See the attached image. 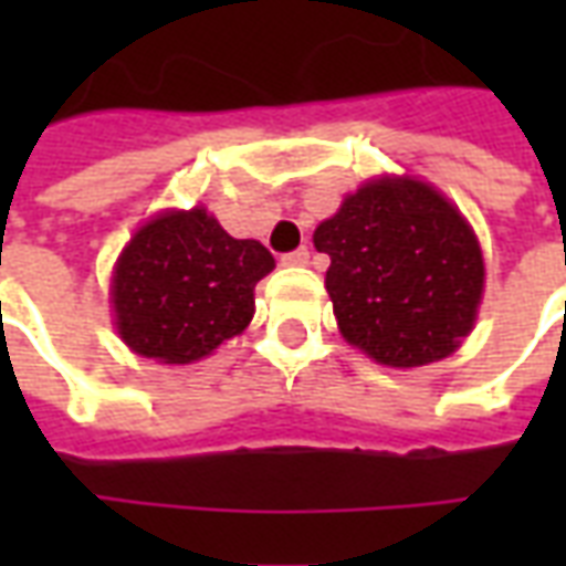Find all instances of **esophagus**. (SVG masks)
Listing matches in <instances>:
<instances>
[{
	"mask_svg": "<svg viewBox=\"0 0 566 566\" xmlns=\"http://www.w3.org/2000/svg\"><path fill=\"white\" fill-rule=\"evenodd\" d=\"M282 263L284 266H306L308 263V248H296V251H287V254H282Z\"/></svg>",
	"mask_w": 566,
	"mask_h": 566,
	"instance_id": "34e87169",
	"label": "esophagus"
}]
</instances>
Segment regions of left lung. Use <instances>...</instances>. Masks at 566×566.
Returning <instances> with one entry per match:
<instances>
[{
  "label": "left lung",
  "mask_w": 566,
  "mask_h": 566,
  "mask_svg": "<svg viewBox=\"0 0 566 566\" xmlns=\"http://www.w3.org/2000/svg\"><path fill=\"white\" fill-rule=\"evenodd\" d=\"M331 254L327 294L339 331L388 367L449 357L473 331L485 266L470 223L412 178H381L315 230Z\"/></svg>",
  "instance_id": "obj_1"
}]
</instances>
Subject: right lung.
<instances>
[{
	"label": "right lung",
	"mask_w": 566,
	"mask_h": 566,
	"mask_svg": "<svg viewBox=\"0 0 566 566\" xmlns=\"http://www.w3.org/2000/svg\"><path fill=\"white\" fill-rule=\"evenodd\" d=\"M275 266L206 209L166 211L129 239L112 279L117 333L142 357L190 364L254 318V284Z\"/></svg>",
	"instance_id": "right-lung-1"
}]
</instances>
